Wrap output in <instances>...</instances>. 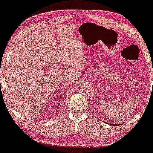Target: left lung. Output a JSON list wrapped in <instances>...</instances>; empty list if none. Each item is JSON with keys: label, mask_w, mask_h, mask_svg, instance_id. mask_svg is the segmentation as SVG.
Wrapping results in <instances>:
<instances>
[{"label": "left lung", "mask_w": 153, "mask_h": 153, "mask_svg": "<svg viewBox=\"0 0 153 153\" xmlns=\"http://www.w3.org/2000/svg\"><path fill=\"white\" fill-rule=\"evenodd\" d=\"M119 124H115V125H119ZM113 125H114V124H113Z\"/></svg>", "instance_id": "left-lung-1"}]
</instances>
